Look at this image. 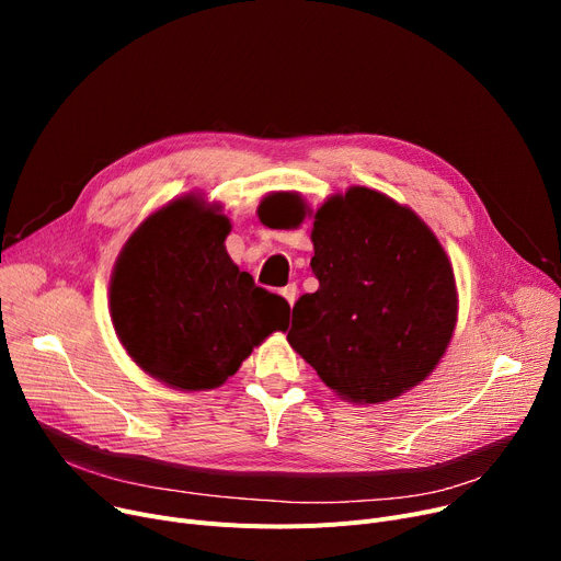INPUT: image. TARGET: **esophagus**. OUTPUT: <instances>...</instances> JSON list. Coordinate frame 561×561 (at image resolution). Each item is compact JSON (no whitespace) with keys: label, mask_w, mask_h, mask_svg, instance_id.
Segmentation results:
<instances>
[{"label":"esophagus","mask_w":561,"mask_h":561,"mask_svg":"<svg viewBox=\"0 0 561 561\" xmlns=\"http://www.w3.org/2000/svg\"><path fill=\"white\" fill-rule=\"evenodd\" d=\"M279 293L284 296V300L293 307V302H296V298H298V286H296V284H288V286H284Z\"/></svg>","instance_id":"34e87169"}]
</instances>
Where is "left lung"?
<instances>
[{"label": "left lung", "mask_w": 561, "mask_h": 561, "mask_svg": "<svg viewBox=\"0 0 561 561\" xmlns=\"http://www.w3.org/2000/svg\"><path fill=\"white\" fill-rule=\"evenodd\" d=\"M286 199L307 216L302 199ZM311 243L318 290L293 307L290 347L347 402L421 385L457 325L453 263L432 229L389 195L352 186L313 214Z\"/></svg>", "instance_id": "8db88e82"}]
</instances>
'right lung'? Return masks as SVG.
Here are the masks:
<instances>
[{
    "label": "right lung",
    "mask_w": 561,
    "mask_h": 561,
    "mask_svg": "<svg viewBox=\"0 0 561 561\" xmlns=\"http://www.w3.org/2000/svg\"><path fill=\"white\" fill-rule=\"evenodd\" d=\"M220 204L188 193L147 216L117 254L111 320L127 355L176 391H209L241 368L290 307L256 286L225 248Z\"/></svg>",
    "instance_id": "add662e5"
}]
</instances>
